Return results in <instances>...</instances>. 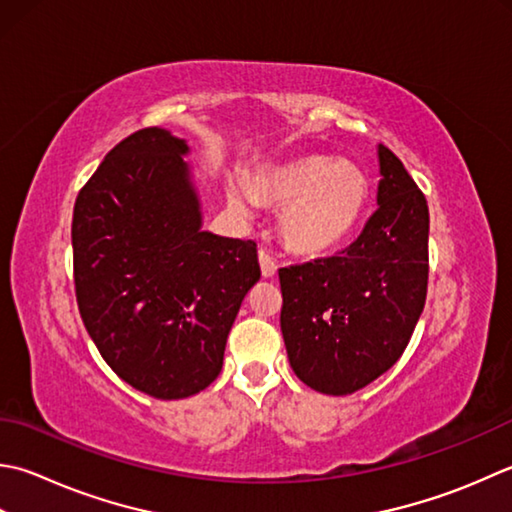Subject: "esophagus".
Masks as SVG:
<instances>
[{
    "label": "esophagus",
    "mask_w": 512,
    "mask_h": 512,
    "mask_svg": "<svg viewBox=\"0 0 512 512\" xmlns=\"http://www.w3.org/2000/svg\"><path fill=\"white\" fill-rule=\"evenodd\" d=\"M259 266H262V275H264L266 279L275 277L277 264H275V259H273V255L268 253V250H259Z\"/></svg>",
    "instance_id": "esophagus-1"
}]
</instances>
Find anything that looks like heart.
<instances>
[{
  "label": "heart",
  "mask_w": 512,
  "mask_h": 512,
  "mask_svg": "<svg viewBox=\"0 0 512 512\" xmlns=\"http://www.w3.org/2000/svg\"><path fill=\"white\" fill-rule=\"evenodd\" d=\"M257 199L282 206L279 233L288 248L319 255L355 233L368 208L370 182L355 164L306 155L259 170L250 190L228 186V202L237 213H253Z\"/></svg>",
  "instance_id": "obj_1"
}]
</instances>
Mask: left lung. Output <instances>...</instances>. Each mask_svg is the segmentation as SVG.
Returning a JSON list of instances; mask_svg holds the SVG:
<instances>
[{
    "instance_id": "obj_1",
    "label": "left lung",
    "mask_w": 512,
    "mask_h": 512,
    "mask_svg": "<svg viewBox=\"0 0 512 512\" xmlns=\"http://www.w3.org/2000/svg\"><path fill=\"white\" fill-rule=\"evenodd\" d=\"M377 155L379 208L362 235L335 257L279 268L288 362L324 395H350L384 375L426 304V197L393 150L379 144Z\"/></svg>"
}]
</instances>
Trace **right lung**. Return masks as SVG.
Listing matches in <instances>:
<instances>
[{
    "mask_svg": "<svg viewBox=\"0 0 512 512\" xmlns=\"http://www.w3.org/2000/svg\"><path fill=\"white\" fill-rule=\"evenodd\" d=\"M184 155L188 144L166 128L128 135L79 190L70 228L90 339L117 377L157 399L215 382L262 275L255 242L202 230Z\"/></svg>",
    "mask_w": 512,
    "mask_h": 512,
    "instance_id": "1",
    "label": "right lung"
}]
</instances>
